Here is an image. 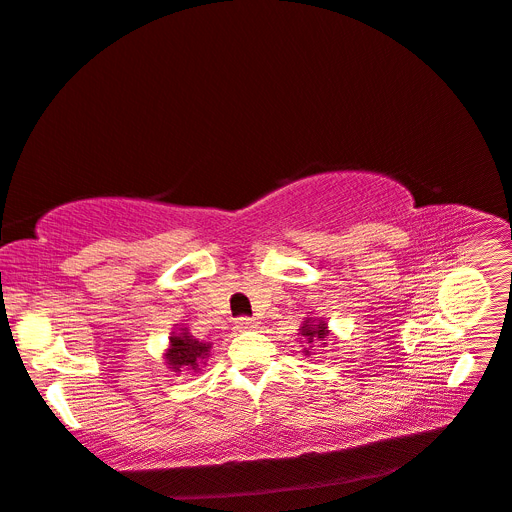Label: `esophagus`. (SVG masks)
I'll list each match as a JSON object with an SVG mask.
<instances>
[{"mask_svg": "<svg viewBox=\"0 0 512 512\" xmlns=\"http://www.w3.org/2000/svg\"><path fill=\"white\" fill-rule=\"evenodd\" d=\"M236 328L238 330H253V328H257V321L253 317H240L236 321Z\"/></svg>", "mask_w": 512, "mask_h": 512, "instance_id": "esophagus-1", "label": "esophagus"}]
</instances>
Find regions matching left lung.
Segmentation results:
<instances>
[{"label":"left lung","instance_id":"1","mask_svg":"<svg viewBox=\"0 0 512 512\" xmlns=\"http://www.w3.org/2000/svg\"><path fill=\"white\" fill-rule=\"evenodd\" d=\"M328 324L324 319H315V317H306L304 324L300 326V337L304 339L306 347H304V354L311 356V347H315L317 343L326 345V339H328Z\"/></svg>","mask_w":512,"mask_h":512}]
</instances>
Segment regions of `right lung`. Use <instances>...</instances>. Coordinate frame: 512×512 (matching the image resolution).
Wrapping results in <instances>:
<instances>
[{
  "label": "right lung",
  "mask_w": 512,
  "mask_h": 512,
  "mask_svg": "<svg viewBox=\"0 0 512 512\" xmlns=\"http://www.w3.org/2000/svg\"><path fill=\"white\" fill-rule=\"evenodd\" d=\"M210 343H203L195 339L186 328H180V332H173L169 337V349L165 354L167 367L175 373L182 369L186 371H201V364H206V358L210 356Z\"/></svg>",
  "instance_id": "add662e5"
}]
</instances>
